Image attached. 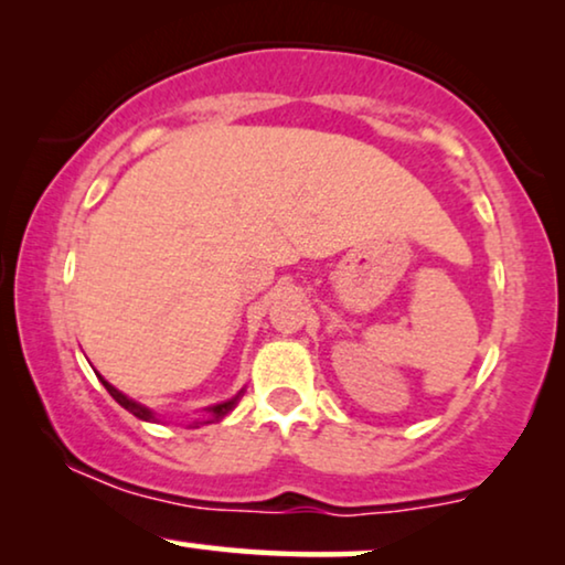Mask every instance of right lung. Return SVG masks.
<instances>
[{"label":"right lung","instance_id":"obj_1","mask_svg":"<svg viewBox=\"0 0 565 565\" xmlns=\"http://www.w3.org/2000/svg\"><path fill=\"white\" fill-rule=\"evenodd\" d=\"M100 380H103V377H100ZM103 385H105V390H108V393L113 395V401H116L118 405H124V408L129 411V413H134V416L141 418V420H154V413L149 411V408H145V405L129 401V397H126L124 393H118V390L113 387V385H108V382H105V380H103ZM239 395H243V393H239ZM239 395H235V397H232V401H227V403H220V405H214V408H209V416H212V418H209L206 424H212V420H220V418L227 416V413L237 405Z\"/></svg>","mask_w":565,"mask_h":565}]
</instances>
